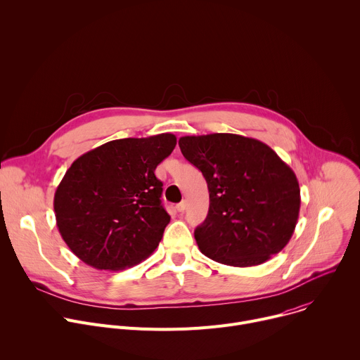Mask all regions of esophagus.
I'll list each match as a JSON object with an SVG mask.
<instances>
[{
    "mask_svg": "<svg viewBox=\"0 0 360 360\" xmlns=\"http://www.w3.org/2000/svg\"><path fill=\"white\" fill-rule=\"evenodd\" d=\"M176 210H178V212H185V210H186V202H185V200L179 202V203L176 205Z\"/></svg>",
    "mask_w": 360,
    "mask_h": 360,
    "instance_id": "esophagus-1",
    "label": "esophagus"
}]
</instances>
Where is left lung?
Listing matches in <instances>:
<instances>
[{"mask_svg":"<svg viewBox=\"0 0 360 360\" xmlns=\"http://www.w3.org/2000/svg\"><path fill=\"white\" fill-rule=\"evenodd\" d=\"M182 155L207 179L210 211L195 229L200 252L238 268L256 266L290 240L300 210L292 168L266 143L236 135L179 138Z\"/></svg>","mask_w":360,"mask_h":360,"instance_id":"8db88e82","label":"left lung"}]
</instances>
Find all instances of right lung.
Segmentation results:
<instances>
[{
  "instance_id": "obj_1",
  "label": "right lung",
  "mask_w": 360,
  "mask_h": 360,
  "mask_svg": "<svg viewBox=\"0 0 360 360\" xmlns=\"http://www.w3.org/2000/svg\"><path fill=\"white\" fill-rule=\"evenodd\" d=\"M175 145L174 134L115 139L72 162L54 211L64 242L84 264L122 271L157 249L171 217L155 169Z\"/></svg>"
}]
</instances>
